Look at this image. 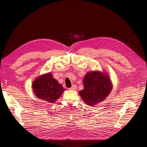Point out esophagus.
<instances>
[{"mask_svg":"<svg viewBox=\"0 0 147 147\" xmlns=\"http://www.w3.org/2000/svg\"><path fill=\"white\" fill-rule=\"evenodd\" d=\"M77 89V86L76 85H73L71 88H69V90H76Z\"/></svg>","mask_w":147,"mask_h":147,"instance_id":"34e87169","label":"esophagus"}]
</instances>
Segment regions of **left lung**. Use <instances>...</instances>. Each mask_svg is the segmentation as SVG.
<instances>
[{"label":"left lung","instance_id":"8db88e82","mask_svg":"<svg viewBox=\"0 0 147 147\" xmlns=\"http://www.w3.org/2000/svg\"><path fill=\"white\" fill-rule=\"evenodd\" d=\"M84 89L79 91L83 101L94 106L107 98L112 90V84L106 72L93 71L87 73L83 79Z\"/></svg>","mask_w":147,"mask_h":147}]
</instances>
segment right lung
I'll return each mask as SVG.
<instances>
[{
    "label": "right lung",
    "instance_id": "obj_1",
    "mask_svg": "<svg viewBox=\"0 0 147 147\" xmlns=\"http://www.w3.org/2000/svg\"><path fill=\"white\" fill-rule=\"evenodd\" d=\"M32 87L35 95L48 103L56 102L65 91L51 73L37 77L33 81Z\"/></svg>",
    "mask_w": 147,
    "mask_h": 147
}]
</instances>
